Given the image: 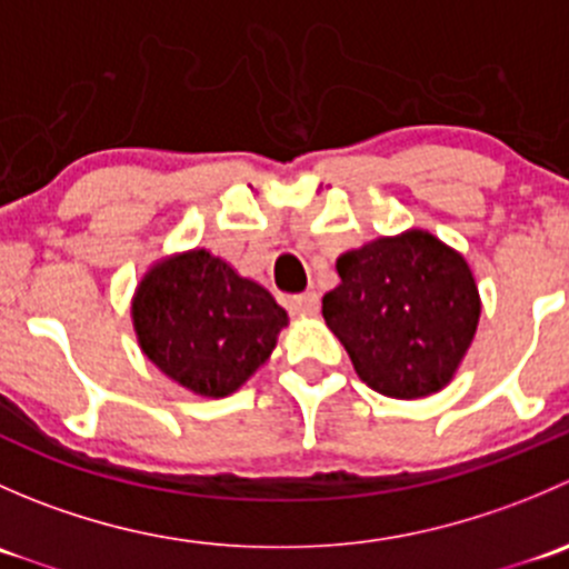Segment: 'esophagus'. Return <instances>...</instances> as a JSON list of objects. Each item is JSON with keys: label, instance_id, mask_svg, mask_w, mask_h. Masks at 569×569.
<instances>
[{"label": "esophagus", "instance_id": "esophagus-1", "mask_svg": "<svg viewBox=\"0 0 569 569\" xmlns=\"http://www.w3.org/2000/svg\"><path fill=\"white\" fill-rule=\"evenodd\" d=\"M289 311L300 313V317H313V313H319V295L306 291V295L289 297Z\"/></svg>", "mask_w": 569, "mask_h": 569}]
</instances>
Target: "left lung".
I'll list each match as a JSON object with an SVG mask.
<instances>
[{"label":"left lung","instance_id":"obj_1","mask_svg":"<svg viewBox=\"0 0 569 569\" xmlns=\"http://www.w3.org/2000/svg\"><path fill=\"white\" fill-rule=\"evenodd\" d=\"M321 317L360 380L391 399L446 388L476 336L481 300L468 261L429 231L380 237L336 261Z\"/></svg>","mask_w":569,"mask_h":569}]
</instances>
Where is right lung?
I'll use <instances>...</instances> for the list:
<instances>
[{"label": "right lung", "instance_id": "obj_1", "mask_svg": "<svg viewBox=\"0 0 569 569\" xmlns=\"http://www.w3.org/2000/svg\"><path fill=\"white\" fill-rule=\"evenodd\" d=\"M131 319L146 358L181 388L209 399L242 388L289 325L263 286L209 250L153 263L137 286Z\"/></svg>", "mask_w": 569, "mask_h": 569}]
</instances>
